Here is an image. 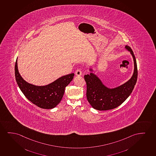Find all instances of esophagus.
Masks as SVG:
<instances>
[{
    "mask_svg": "<svg viewBox=\"0 0 156 156\" xmlns=\"http://www.w3.org/2000/svg\"><path fill=\"white\" fill-rule=\"evenodd\" d=\"M75 74L77 76H81L82 75V71L80 69H77L75 72Z\"/></svg>",
    "mask_w": 156,
    "mask_h": 156,
    "instance_id": "obj_1",
    "label": "esophagus"
}]
</instances>
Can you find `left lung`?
Segmentation results:
<instances>
[{
	"instance_id": "1",
	"label": "left lung",
	"mask_w": 156,
	"mask_h": 156,
	"mask_svg": "<svg viewBox=\"0 0 156 156\" xmlns=\"http://www.w3.org/2000/svg\"><path fill=\"white\" fill-rule=\"evenodd\" d=\"M125 49L130 52L134 62L133 75L125 83L115 88H108L93 73V68H89V75L84 76L87 84V100L94 109L98 111L114 109L123 103L133 91L138 77L136 61L131 48L126 45Z\"/></svg>"
}]
</instances>
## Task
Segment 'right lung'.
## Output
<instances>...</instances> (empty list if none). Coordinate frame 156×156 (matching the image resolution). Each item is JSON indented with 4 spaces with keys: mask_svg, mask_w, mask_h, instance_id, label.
Returning <instances> with one entry per match:
<instances>
[{
    "mask_svg": "<svg viewBox=\"0 0 156 156\" xmlns=\"http://www.w3.org/2000/svg\"><path fill=\"white\" fill-rule=\"evenodd\" d=\"M17 83L23 94L32 103L44 109H52L60 102L65 88L73 80L75 74L70 73L60 77L45 86H36L28 83L19 73L17 58L15 66Z\"/></svg>",
    "mask_w": 156,
    "mask_h": 156,
    "instance_id": "obj_1",
    "label": "right lung"
}]
</instances>
